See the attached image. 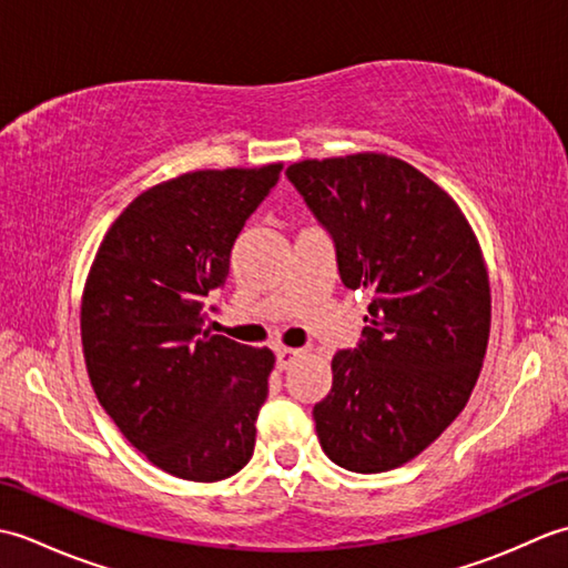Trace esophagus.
<instances>
[{"instance_id":"1","label":"esophagus","mask_w":568,"mask_h":568,"mask_svg":"<svg viewBox=\"0 0 568 568\" xmlns=\"http://www.w3.org/2000/svg\"><path fill=\"white\" fill-rule=\"evenodd\" d=\"M303 354H305L303 348H287V346H281V348H277V352H275V356H277V368H281V371L291 368V366L295 364V361H297L300 356H303Z\"/></svg>"}]
</instances>
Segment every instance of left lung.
<instances>
[{
    "mask_svg": "<svg viewBox=\"0 0 568 568\" xmlns=\"http://www.w3.org/2000/svg\"><path fill=\"white\" fill-rule=\"evenodd\" d=\"M285 175L334 239L348 291L371 293L354 352L312 409L324 454L356 474L413 462L466 407L490 334L484 251L449 192L385 153L293 163Z\"/></svg>",
    "mask_w": 568,
    "mask_h": 568,
    "instance_id": "obj_1",
    "label": "left lung"
}]
</instances>
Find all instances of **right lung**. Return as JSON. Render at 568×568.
<instances>
[{
    "label": "right lung",
    "mask_w": 568,
    "mask_h": 568,
    "mask_svg": "<svg viewBox=\"0 0 568 568\" xmlns=\"http://www.w3.org/2000/svg\"><path fill=\"white\" fill-rule=\"evenodd\" d=\"M281 171H192L143 190L90 265L80 334L94 395L129 444L171 476L214 484L253 454L275 356L202 322L236 236Z\"/></svg>",
    "instance_id": "1"
}]
</instances>
